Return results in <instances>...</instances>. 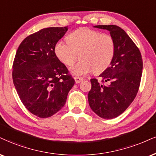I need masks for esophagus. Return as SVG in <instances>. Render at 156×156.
<instances>
[{"mask_svg":"<svg viewBox=\"0 0 156 156\" xmlns=\"http://www.w3.org/2000/svg\"><path fill=\"white\" fill-rule=\"evenodd\" d=\"M83 80H84L83 78L80 77V76H75V77H74L75 83H76V84H78V83H80V82H81Z\"/></svg>","mask_w":156,"mask_h":156,"instance_id":"obj_1","label":"esophagus"}]
</instances>
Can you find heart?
I'll return each instance as SVG.
<instances>
[{
	"instance_id": "1",
	"label": "heart",
	"mask_w": 156,
	"mask_h": 156,
	"mask_svg": "<svg viewBox=\"0 0 156 156\" xmlns=\"http://www.w3.org/2000/svg\"><path fill=\"white\" fill-rule=\"evenodd\" d=\"M67 41L55 44L58 58L68 66H72L79 55L81 61L72 69L76 75H85L93 72L100 74L111 64L116 45L111 35L89 28H81L67 37Z\"/></svg>"
}]
</instances>
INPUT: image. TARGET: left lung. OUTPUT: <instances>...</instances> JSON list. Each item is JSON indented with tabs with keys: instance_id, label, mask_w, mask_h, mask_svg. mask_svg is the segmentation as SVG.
<instances>
[{
	"instance_id": "8db88e82",
	"label": "left lung",
	"mask_w": 156,
	"mask_h": 156,
	"mask_svg": "<svg viewBox=\"0 0 156 156\" xmlns=\"http://www.w3.org/2000/svg\"><path fill=\"white\" fill-rule=\"evenodd\" d=\"M94 27L110 32L116 50L110 66L99 75L101 81L90 80L88 101L98 116L111 119L122 114L135 98L143 72V58L137 45L121 27L116 25Z\"/></svg>"
}]
</instances>
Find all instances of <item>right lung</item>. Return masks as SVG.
Listing matches in <instances>:
<instances>
[{"label":"right lung","mask_w":156,"mask_h":156,"mask_svg":"<svg viewBox=\"0 0 156 156\" xmlns=\"http://www.w3.org/2000/svg\"><path fill=\"white\" fill-rule=\"evenodd\" d=\"M68 30L48 27L30 34L17 49L13 63L15 88L26 108L48 118L65 105L74 80L55 53V46Z\"/></svg>","instance_id":"obj_1"}]
</instances>
